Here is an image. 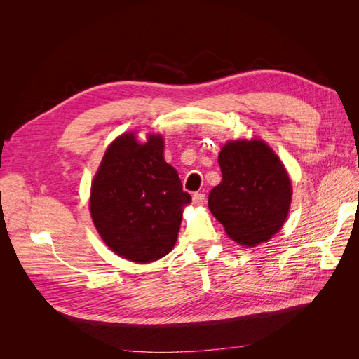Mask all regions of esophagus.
Here are the masks:
<instances>
[{
  "mask_svg": "<svg viewBox=\"0 0 359 359\" xmlns=\"http://www.w3.org/2000/svg\"><path fill=\"white\" fill-rule=\"evenodd\" d=\"M192 202H194V205H196V206L203 205V203H205V194H201V192L194 194V196H192Z\"/></svg>",
  "mask_w": 359,
  "mask_h": 359,
  "instance_id": "34e87169",
  "label": "esophagus"
}]
</instances>
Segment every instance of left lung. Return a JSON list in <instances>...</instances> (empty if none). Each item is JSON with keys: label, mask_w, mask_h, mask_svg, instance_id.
Here are the masks:
<instances>
[{"label": "left lung", "mask_w": 359, "mask_h": 359, "mask_svg": "<svg viewBox=\"0 0 359 359\" xmlns=\"http://www.w3.org/2000/svg\"><path fill=\"white\" fill-rule=\"evenodd\" d=\"M218 163L222 180L210 192V211L243 246L269 240L284 225L292 198L284 164L260 140L227 142Z\"/></svg>", "instance_id": "obj_1"}]
</instances>
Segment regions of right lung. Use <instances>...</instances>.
<instances>
[{"label":"right lung","mask_w":359,"mask_h":359,"mask_svg":"<svg viewBox=\"0 0 359 359\" xmlns=\"http://www.w3.org/2000/svg\"><path fill=\"white\" fill-rule=\"evenodd\" d=\"M161 135L140 144L129 132L113 141L91 183L90 212L103 241L130 262H154L173 249L183 206L176 168L164 160Z\"/></svg>","instance_id":"1"}]
</instances>
